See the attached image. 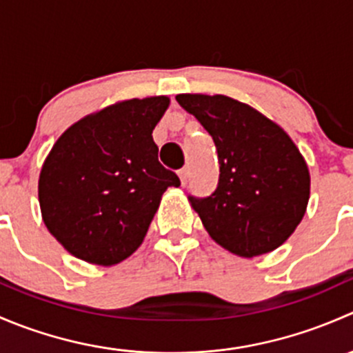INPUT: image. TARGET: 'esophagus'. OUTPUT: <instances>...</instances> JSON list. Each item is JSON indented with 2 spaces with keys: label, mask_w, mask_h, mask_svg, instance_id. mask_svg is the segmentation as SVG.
I'll use <instances>...</instances> for the list:
<instances>
[{
  "label": "esophagus",
  "mask_w": 353,
  "mask_h": 353,
  "mask_svg": "<svg viewBox=\"0 0 353 353\" xmlns=\"http://www.w3.org/2000/svg\"><path fill=\"white\" fill-rule=\"evenodd\" d=\"M188 174H190V172H188L186 167H183V169H181V170H177V176H179L181 184H183V186H184V184H186V181H188Z\"/></svg>",
  "instance_id": "1"
}]
</instances>
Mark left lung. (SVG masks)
<instances>
[{
    "label": "left lung",
    "instance_id": "obj_1",
    "mask_svg": "<svg viewBox=\"0 0 353 353\" xmlns=\"http://www.w3.org/2000/svg\"><path fill=\"white\" fill-rule=\"evenodd\" d=\"M181 108L201 123L219 154V186L190 196L206 232L241 258L275 251L307 208V163L285 131L259 110L227 95L181 94Z\"/></svg>",
    "mask_w": 353,
    "mask_h": 353
}]
</instances>
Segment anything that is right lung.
<instances>
[{"label":"right lung","instance_id":"add662e5","mask_svg":"<svg viewBox=\"0 0 353 353\" xmlns=\"http://www.w3.org/2000/svg\"><path fill=\"white\" fill-rule=\"evenodd\" d=\"M165 95L121 101L81 117L42 163L39 205L49 232L74 258L112 266L143 243L167 188L179 177L159 162L152 131Z\"/></svg>","mask_w":353,"mask_h":353}]
</instances>
